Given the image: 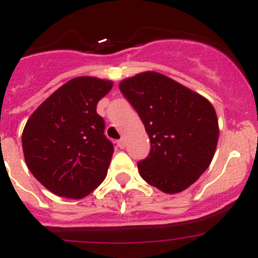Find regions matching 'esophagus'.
<instances>
[{
  "label": "esophagus",
  "instance_id": "esophagus-1",
  "mask_svg": "<svg viewBox=\"0 0 258 258\" xmlns=\"http://www.w3.org/2000/svg\"><path fill=\"white\" fill-rule=\"evenodd\" d=\"M116 143H117V147H120V149H125V140H122L121 138V140H118Z\"/></svg>",
  "mask_w": 258,
  "mask_h": 258
}]
</instances>
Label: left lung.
I'll return each mask as SVG.
<instances>
[{
    "label": "left lung",
    "instance_id": "8db88e82",
    "mask_svg": "<svg viewBox=\"0 0 258 258\" xmlns=\"http://www.w3.org/2000/svg\"><path fill=\"white\" fill-rule=\"evenodd\" d=\"M118 88L141 117L151 142L149 156L138 161L141 177L163 192L186 190L206 172L217 147L213 106L157 72L124 80Z\"/></svg>",
    "mask_w": 258,
    "mask_h": 258
}]
</instances>
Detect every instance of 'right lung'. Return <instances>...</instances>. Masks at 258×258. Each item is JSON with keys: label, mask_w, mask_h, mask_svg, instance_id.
Segmentation results:
<instances>
[{"label": "right lung", "mask_w": 258, "mask_h": 258, "mask_svg": "<svg viewBox=\"0 0 258 258\" xmlns=\"http://www.w3.org/2000/svg\"><path fill=\"white\" fill-rule=\"evenodd\" d=\"M111 81L76 77L52 93L27 121L22 145L28 169L58 197L81 199L106 178L112 142L97 104Z\"/></svg>", "instance_id": "add662e5"}]
</instances>
